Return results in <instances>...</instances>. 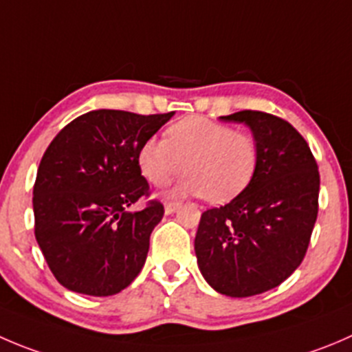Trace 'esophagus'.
<instances>
[{
	"label": "esophagus",
	"instance_id": "esophagus-1",
	"mask_svg": "<svg viewBox=\"0 0 352 352\" xmlns=\"http://www.w3.org/2000/svg\"><path fill=\"white\" fill-rule=\"evenodd\" d=\"M179 206H180L179 201H168V203H165V213L172 214Z\"/></svg>",
	"mask_w": 352,
	"mask_h": 352
}]
</instances>
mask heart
Masks as SVG:
<instances>
[{
  "mask_svg": "<svg viewBox=\"0 0 352 352\" xmlns=\"http://www.w3.org/2000/svg\"><path fill=\"white\" fill-rule=\"evenodd\" d=\"M259 148L252 134L204 117H186L166 129V139L149 138L139 149L141 172L163 187L186 168L175 194L204 196L223 203L251 182Z\"/></svg>",
  "mask_w": 352,
  "mask_h": 352,
  "instance_id": "heart-1",
  "label": "heart"
}]
</instances>
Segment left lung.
<instances>
[{
    "label": "left lung",
    "mask_w": 352,
    "mask_h": 352,
    "mask_svg": "<svg viewBox=\"0 0 352 352\" xmlns=\"http://www.w3.org/2000/svg\"><path fill=\"white\" fill-rule=\"evenodd\" d=\"M258 141L251 182L230 203L201 214L194 249L208 284L230 298L277 287L301 265L318 217L320 173L308 142L284 118L244 110Z\"/></svg>",
    "instance_id": "8db88e82"
}]
</instances>
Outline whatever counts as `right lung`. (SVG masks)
<instances>
[{"mask_svg":"<svg viewBox=\"0 0 352 352\" xmlns=\"http://www.w3.org/2000/svg\"><path fill=\"white\" fill-rule=\"evenodd\" d=\"M175 111L96 110L65 125L44 151L34 184V234L51 274L68 291L113 296L142 270L165 208L149 199L139 166L142 142Z\"/></svg>","mask_w":352,"mask_h":352,"instance_id":"1","label":"right lung"}]
</instances>
